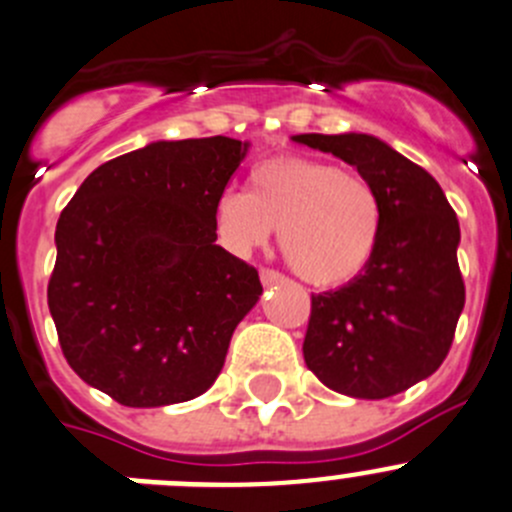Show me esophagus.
Segmentation results:
<instances>
[{"mask_svg": "<svg viewBox=\"0 0 512 512\" xmlns=\"http://www.w3.org/2000/svg\"><path fill=\"white\" fill-rule=\"evenodd\" d=\"M260 280H262V285L267 287V285H277V282H282L285 277L275 270H260Z\"/></svg>", "mask_w": 512, "mask_h": 512, "instance_id": "34e87169", "label": "esophagus"}]
</instances>
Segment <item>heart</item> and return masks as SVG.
<instances>
[{
    "label": "heart",
    "mask_w": 512,
    "mask_h": 512,
    "mask_svg": "<svg viewBox=\"0 0 512 512\" xmlns=\"http://www.w3.org/2000/svg\"><path fill=\"white\" fill-rule=\"evenodd\" d=\"M382 210L365 177L310 157H272L250 172L247 192H225L215 232L232 255L277 242L292 270L317 287L355 280L375 255Z\"/></svg>",
    "instance_id": "b5f03b06"
}]
</instances>
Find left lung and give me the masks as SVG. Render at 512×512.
<instances>
[{"label":"left lung","instance_id":"obj_1","mask_svg":"<svg viewBox=\"0 0 512 512\" xmlns=\"http://www.w3.org/2000/svg\"><path fill=\"white\" fill-rule=\"evenodd\" d=\"M292 142L357 167L382 210L380 240L365 270L312 295L307 367L347 398L382 400L443 365L465 305L460 225L433 175L388 142L360 132L295 135Z\"/></svg>","mask_w":512,"mask_h":512}]
</instances>
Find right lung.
Wrapping results in <instances>:
<instances>
[{
  "mask_svg": "<svg viewBox=\"0 0 512 512\" xmlns=\"http://www.w3.org/2000/svg\"><path fill=\"white\" fill-rule=\"evenodd\" d=\"M232 137L157 140L99 165L54 232L49 312L69 367L127 408L212 388L262 295L215 245V205L247 157Z\"/></svg>",
  "mask_w": 512,
  "mask_h": 512,
  "instance_id": "obj_1",
  "label": "right lung"
}]
</instances>
